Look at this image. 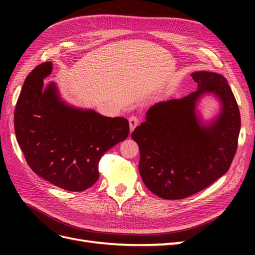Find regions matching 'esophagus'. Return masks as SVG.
<instances>
[{
  "mask_svg": "<svg viewBox=\"0 0 255 255\" xmlns=\"http://www.w3.org/2000/svg\"><path fill=\"white\" fill-rule=\"evenodd\" d=\"M128 122H129L130 130H133L138 125H139V118H138L137 116H132V117H129Z\"/></svg>",
  "mask_w": 255,
  "mask_h": 255,
  "instance_id": "1",
  "label": "esophagus"
}]
</instances>
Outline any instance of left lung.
Listing matches in <instances>:
<instances>
[{"mask_svg":"<svg viewBox=\"0 0 255 255\" xmlns=\"http://www.w3.org/2000/svg\"><path fill=\"white\" fill-rule=\"evenodd\" d=\"M191 76L197 91L154 104L132 133L139 146L141 179L163 199H184L210 186L229 170L237 150L241 114L227 80L207 71ZM207 92L219 97L223 112L211 126H203L195 103Z\"/></svg>","mask_w":255,"mask_h":255,"instance_id":"1","label":"left lung"}]
</instances>
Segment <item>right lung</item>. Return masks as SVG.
<instances>
[{
    "label": "right lung",
    "instance_id": "obj_1",
    "mask_svg": "<svg viewBox=\"0 0 255 255\" xmlns=\"http://www.w3.org/2000/svg\"><path fill=\"white\" fill-rule=\"evenodd\" d=\"M51 72L47 61L27 75L14 110V132L36 174L57 187L82 191L98 181L105 152L127 139L128 121L66 105L54 84L42 90Z\"/></svg>",
    "mask_w": 255,
    "mask_h": 255
}]
</instances>
